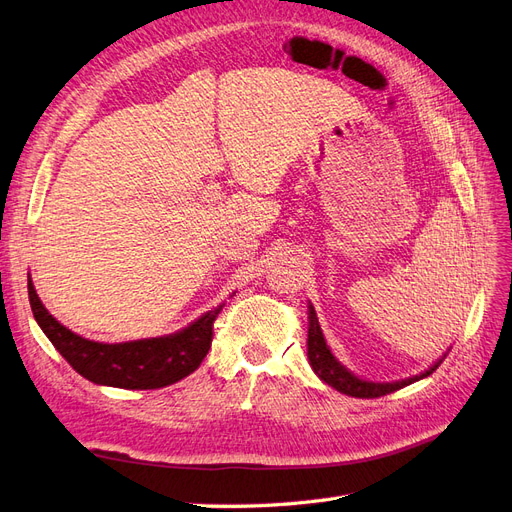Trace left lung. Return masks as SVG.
Returning <instances> with one entry per match:
<instances>
[{"label":"left lung","instance_id":"8db88e82","mask_svg":"<svg viewBox=\"0 0 512 512\" xmlns=\"http://www.w3.org/2000/svg\"><path fill=\"white\" fill-rule=\"evenodd\" d=\"M307 356H309V365H312V369L316 371V376L320 380H324L329 386H333V389L339 391V393L350 395V397H361V399H374V397H382V395H389L393 391L404 389V386H408V384H412L416 380L427 378L440 365V363L431 365L425 371V374L408 378V380H401V382L380 384V382H367V380L356 378L354 374H350V371L331 354L327 342H324V335H322V329H320V324H318V316H316L312 305H309Z\"/></svg>","mask_w":512,"mask_h":512}]
</instances>
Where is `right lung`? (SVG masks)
Returning a JSON list of instances; mask_svg holds the SVG:
<instances>
[{
	"mask_svg": "<svg viewBox=\"0 0 512 512\" xmlns=\"http://www.w3.org/2000/svg\"><path fill=\"white\" fill-rule=\"evenodd\" d=\"M29 305L44 335L57 352L94 384L117 389H162L190 376L207 356L213 342V322L222 305L200 316L188 329L166 337L136 339L126 344H100L72 333L57 322L38 299L32 277L27 280Z\"/></svg>",
	"mask_w": 512,
	"mask_h": 512,
	"instance_id": "obj_1",
	"label": "right lung"
}]
</instances>
